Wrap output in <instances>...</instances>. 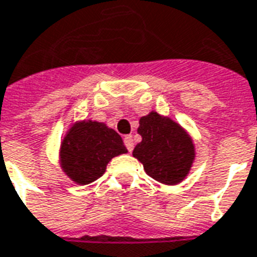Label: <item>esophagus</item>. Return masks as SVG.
Listing matches in <instances>:
<instances>
[{
  "label": "esophagus",
  "instance_id": "esophagus-1",
  "mask_svg": "<svg viewBox=\"0 0 257 257\" xmlns=\"http://www.w3.org/2000/svg\"><path fill=\"white\" fill-rule=\"evenodd\" d=\"M124 144L125 147H126V150H128L129 152H132L133 147H135V142H133V137L131 136V135L124 137Z\"/></svg>",
  "mask_w": 257,
  "mask_h": 257
}]
</instances>
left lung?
<instances>
[{"mask_svg": "<svg viewBox=\"0 0 257 257\" xmlns=\"http://www.w3.org/2000/svg\"><path fill=\"white\" fill-rule=\"evenodd\" d=\"M137 129L142 136L133 156L155 181L176 185L189 174L194 160V144L181 125L156 111L140 118Z\"/></svg>", "mask_w": 257, "mask_h": 257, "instance_id": "left-lung-1", "label": "left lung"}]
</instances>
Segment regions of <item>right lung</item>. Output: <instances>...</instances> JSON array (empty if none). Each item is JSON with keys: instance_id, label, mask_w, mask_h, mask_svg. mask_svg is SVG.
Here are the masks:
<instances>
[{"instance_id": "right-lung-1", "label": "right lung", "mask_w": 257, "mask_h": 257, "mask_svg": "<svg viewBox=\"0 0 257 257\" xmlns=\"http://www.w3.org/2000/svg\"><path fill=\"white\" fill-rule=\"evenodd\" d=\"M126 154L118 133L97 121H82L70 129L60 150L62 168L72 181L89 185L103 175L114 156Z\"/></svg>"}]
</instances>
